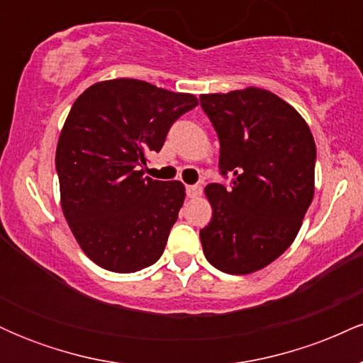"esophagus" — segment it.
<instances>
[{"label": "esophagus", "instance_id": "obj_1", "mask_svg": "<svg viewBox=\"0 0 363 363\" xmlns=\"http://www.w3.org/2000/svg\"><path fill=\"white\" fill-rule=\"evenodd\" d=\"M186 193H187V196H189V198H198V196H201V193H203V187H201V184L187 186Z\"/></svg>", "mask_w": 363, "mask_h": 363}]
</instances>
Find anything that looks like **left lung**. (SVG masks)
Returning a JSON list of instances; mask_svg holds the SVG:
<instances>
[{
	"instance_id": "obj_1",
	"label": "left lung",
	"mask_w": 363,
	"mask_h": 363,
	"mask_svg": "<svg viewBox=\"0 0 363 363\" xmlns=\"http://www.w3.org/2000/svg\"><path fill=\"white\" fill-rule=\"evenodd\" d=\"M220 140L218 167L230 187L208 184L213 208L201 228L210 264L249 274L280 257L314 198L315 143L306 119L273 91L247 86L199 95Z\"/></svg>"
}]
</instances>
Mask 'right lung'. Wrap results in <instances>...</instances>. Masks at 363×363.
<instances>
[{"label":"right lung","instance_id":"1","mask_svg":"<svg viewBox=\"0 0 363 363\" xmlns=\"http://www.w3.org/2000/svg\"><path fill=\"white\" fill-rule=\"evenodd\" d=\"M198 106L135 78L94 83L73 104L56 148L61 208L82 251L114 273L160 259L186 198L179 181L143 177L172 123Z\"/></svg>","mask_w":363,"mask_h":363}]
</instances>
